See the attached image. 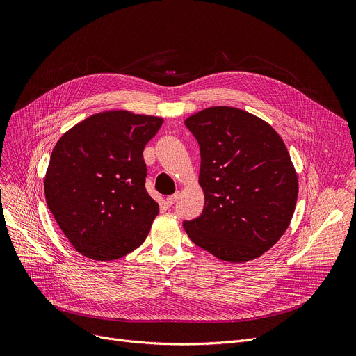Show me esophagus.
<instances>
[{
	"label": "esophagus",
	"mask_w": 356,
	"mask_h": 356,
	"mask_svg": "<svg viewBox=\"0 0 356 356\" xmlns=\"http://www.w3.org/2000/svg\"><path fill=\"white\" fill-rule=\"evenodd\" d=\"M179 195H180V193L179 191H176L175 194H172V195H169V197H166V204L170 207V206H173L175 202L177 201V198H179Z\"/></svg>",
	"instance_id": "esophagus-1"
}]
</instances>
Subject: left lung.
<instances>
[{
    "mask_svg": "<svg viewBox=\"0 0 356 356\" xmlns=\"http://www.w3.org/2000/svg\"><path fill=\"white\" fill-rule=\"evenodd\" d=\"M200 146L204 210L183 228L224 262L269 250L287 229L298 181L287 147L264 120L234 107H211L184 121Z\"/></svg>",
    "mask_w": 356,
    "mask_h": 356,
    "instance_id": "8db88e82",
    "label": "left lung"
}]
</instances>
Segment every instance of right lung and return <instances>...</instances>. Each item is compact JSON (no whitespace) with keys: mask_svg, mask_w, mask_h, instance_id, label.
I'll return each mask as SVG.
<instances>
[{"mask_svg":"<svg viewBox=\"0 0 356 356\" xmlns=\"http://www.w3.org/2000/svg\"><path fill=\"white\" fill-rule=\"evenodd\" d=\"M161 117L124 110L94 114L54 147L44 197L58 225L83 257L120 259L146 239L159 204L145 188V145Z\"/></svg>","mask_w":356,"mask_h":356,"instance_id":"1","label":"right lung"}]
</instances>
